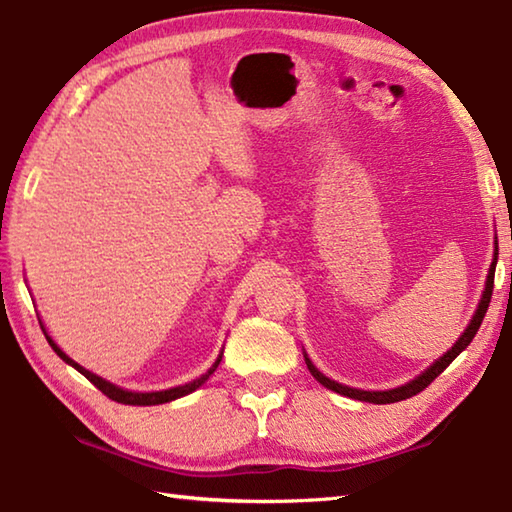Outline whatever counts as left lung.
<instances>
[{
  "label": "left lung",
  "mask_w": 512,
  "mask_h": 512,
  "mask_svg": "<svg viewBox=\"0 0 512 512\" xmlns=\"http://www.w3.org/2000/svg\"><path fill=\"white\" fill-rule=\"evenodd\" d=\"M497 255L499 253H495V259H492V266H490V273H488V282H485V291H483V298H481V302H479V309H476V314H474V318H472V323L467 325V329L463 332V336L461 339L456 341V345L452 350H449L447 354H443V357H440L436 363H433V366L427 370V372H422V375L418 377V379H413V381H409V384L406 386H400V388H393V391H359V388H348V386H343V384H336V381H332V379H327L323 372H318L316 368H314V363H311L307 357H305V361H307V368H309V372L311 375H314L320 384H323L325 388H329V391H334V393H341V395H345V397H352V400H361V402H372V404H391V402H400V400H409V397H413V395H418L420 391H424V388H427L433 379H436L440 372H443L449 363H452L458 354H461L467 345L472 343V339H474V334L479 332V327H481V323H483V316H485V311H488V305H490V298H492V287H495V266H497Z\"/></svg>",
  "instance_id": "8db88e82"
}]
</instances>
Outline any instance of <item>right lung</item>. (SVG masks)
<instances>
[{"label": "right lung", "mask_w": 512, "mask_h": 512, "mask_svg": "<svg viewBox=\"0 0 512 512\" xmlns=\"http://www.w3.org/2000/svg\"><path fill=\"white\" fill-rule=\"evenodd\" d=\"M47 341H49V345L51 348H54V352L58 354L60 359H63L65 363H69V366H74L76 370L81 372L83 377H88L94 386L99 388V391L106 395V397H110V400H115V402H119V404H133V406H149V404H164V402H171V400H178V397H183V395H189L192 391H196L198 386L201 384H205V379L212 375V372L219 368V363H221V357L223 354H219V359L214 361V366L205 372L203 377H198V379H194V381H189V384H185V386H176V388H169V391H160V393H131V391H124V388H117V386H112L110 381H106V379H101V377H97V375H92L90 370H85V368H81L79 363L76 361H72L67 357V354L58 348V345L49 339L47 336Z\"/></svg>", "instance_id": "add662e5"}]
</instances>
